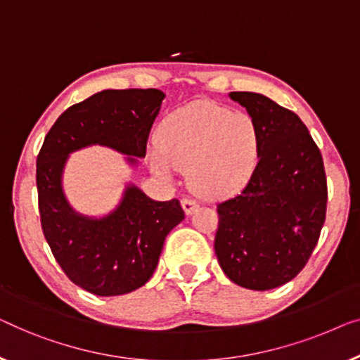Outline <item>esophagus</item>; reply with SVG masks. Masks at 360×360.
Masks as SVG:
<instances>
[{
    "label": "esophagus",
    "instance_id": "34e87169",
    "mask_svg": "<svg viewBox=\"0 0 360 360\" xmlns=\"http://www.w3.org/2000/svg\"><path fill=\"white\" fill-rule=\"evenodd\" d=\"M181 204H182V209H184L187 215L192 214V212H194L197 207H199V202H197L195 199H192V197H182Z\"/></svg>",
    "mask_w": 360,
    "mask_h": 360
}]
</instances>
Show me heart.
<instances>
[{
  "mask_svg": "<svg viewBox=\"0 0 360 360\" xmlns=\"http://www.w3.org/2000/svg\"><path fill=\"white\" fill-rule=\"evenodd\" d=\"M150 150L156 174L169 178L187 169L192 189L204 195L229 194L251 178L261 153L259 125L251 114L197 101L169 114Z\"/></svg>",
  "mask_w": 360,
  "mask_h": 360,
  "instance_id": "obj_1",
  "label": "heart"
}]
</instances>
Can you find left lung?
<instances>
[{"label":"left lung","instance_id":"8db88e82","mask_svg":"<svg viewBox=\"0 0 360 360\" xmlns=\"http://www.w3.org/2000/svg\"><path fill=\"white\" fill-rule=\"evenodd\" d=\"M230 98L259 125L261 153L245 187L217 204L215 255L236 285L269 290L292 281L315 250L326 219L325 166L295 112L257 93Z\"/></svg>","mask_w":360,"mask_h":360}]
</instances>
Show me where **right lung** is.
I'll list each match as a JSON object with an SVG mask.
<instances>
[{
    "mask_svg": "<svg viewBox=\"0 0 360 360\" xmlns=\"http://www.w3.org/2000/svg\"><path fill=\"white\" fill-rule=\"evenodd\" d=\"M165 94L160 89H105L68 108L37 155L40 225L65 276L99 297L124 295L153 276L165 238L184 220L178 199L156 202L129 186L117 210L101 220L75 214L62 192L68 153L99 143L130 161L146 141Z\"/></svg>",
    "mask_w": 360,
    "mask_h": 360,
    "instance_id": "add662e5",
    "label": "right lung"
}]
</instances>
